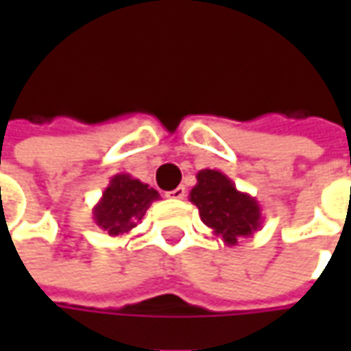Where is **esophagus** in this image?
Here are the masks:
<instances>
[{
	"label": "esophagus",
	"mask_w": 351,
	"mask_h": 351,
	"mask_svg": "<svg viewBox=\"0 0 351 351\" xmlns=\"http://www.w3.org/2000/svg\"><path fill=\"white\" fill-rule=\"evenodd\" d=\"M167 197L169 199H184L186 197V188H184V186H178V188H175L173 191H169Z\"/></svg>",
	"instance_id": "obj_1"
}]
</instances>
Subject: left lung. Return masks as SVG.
I'll list each match as a JSON object with an SVG mask.
<instances>
[{
	"mask_svg": "<svg viewBox=\"0 0 351 351\" xmlns=\"http://www.w3.org/2000/svg\"><path fill=\"white\" fill-rule=\"evenodd\" d=\"M190 201L199 208L201 221L226 246H237L241 239L252 237L263 226L258 199L237 190L235 182L216 169L199 171Z\"/></svg>",
	"mask_w": 351,
	"mask_h": 351,
	"instance_id": "left-lung-1",
	"label": "left lung"
}]
</instances>
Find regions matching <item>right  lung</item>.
<instances>
[{
  "label": "right lung",
  "instance_id": "right-lung-1",
  "mask_svg": "<svg viewBox=\"0 0 351 351\" xmlns=\"http://www.w3.org/2000/svg\"><path fill=\"white\" fill-rule=\"evenodd\" d=\"M160 193L138 178L120 173L110 178L97 205L92 208L93 221L110 237L128 235L143 221L146 210Z\"/></svg>",
  "mask_w": 351,
  "mask_h": 351
}]
</instances>
